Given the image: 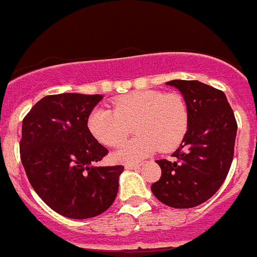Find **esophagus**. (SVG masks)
<instances>
[{
  "label": "esophagus",
  "mask_w": 257,
  "mask_h": 257,
  "mask_svg": "<svg viewBox=\"0 0 257 257\" xmlns=\"http://www.w3.org/2000/svg\"><path fill=\"white\" fill-rule=\"evenodd\" d=\"M124 167H126L127 170H134V169H139L140 165L139 163H126Z\"/></svg>",
  "instance_id": "esophagus-1"
}]
</instances>
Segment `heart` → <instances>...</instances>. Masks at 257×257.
I'll list each match as a JSON object with an SVG mask.
<instances>
[{"mask_svg":"<svg viewBox=\"0 0 257 257\" xmlns=\"http://www.w3.org/2000/svg\"><path fill=\"white\" fill-rule=\"evenodd\" d=\"M189 124L188 106L179 94L157 90L135 91L113 100V109L99 106L87 119V127L97 142L118 147L135 126V139L115 153L119 162H135L160 149H176L184 140Z\"/></svg>","mask_w":257,"mask_h":257,"instance_id":"heart-1","label":"heart"}]
</instances>
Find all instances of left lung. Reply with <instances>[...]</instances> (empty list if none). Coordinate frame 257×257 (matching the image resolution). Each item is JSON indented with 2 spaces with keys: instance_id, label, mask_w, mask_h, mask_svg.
<instances>
[{
  "instance_id": "left-lung-1",
  "label": "left lung",
  "mask_w": 257,
  "mask_h": 257,
  "mask_svg": "<svg viewBox=\"0 0 257 257\" xmlns=\"http://www.w3.org/2000/svg\"><path fill=\"white\" fill-rule=\"evenodd\" d=\"M187 103L189 124L174 161H156L161 179L152 192L162 203L175 208L201 205L220 189L234 156L237 121L221 90L199 81L174 79Z\"/></svg>"
}]
</instances>
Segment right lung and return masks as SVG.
Returning <instances> with one entry per match:
<instances>
[{
	"instance_id": "add662e5",
	"label": "right lung",
	"mask_w": 257,
	"mask_h": 257,
	"mask_svg": "<svg viewBox=\"0 0 257 257\" xmlns=\"http://www.w3.org/2000/svg\"><path fill=\"white\" fill-rule=\"evenodd\" d=\"M101 95L42 97L23 119L20 160L32 188L70 219L103 213L114 202L123 166H95L108 154L87 127Z\"/></svg>"
}]
</instances>
